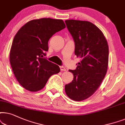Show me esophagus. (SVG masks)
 Here are the masks:
<instances>
[{
  "label": "esophagus",
  "mask_w": 125,
  "mask_h": 125,
  "mask_svg": "<svg viewBox=\"0 0 125 125\" xmlns=\"http://www.w3.org/2000/svg\"><path fill=\"white\" fill-rule=\"evenodd\" d=\"M60 69H61V71H66V68L64 67V66H60Z\"/></svg>",
  "instance_id": "esophagus-1"
}]
</instances>
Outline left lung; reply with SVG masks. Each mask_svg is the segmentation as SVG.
<instances>
[{"instance_id": "left-lung-1", "label": "left lung", "mask_w": 125, "mask_h": 125, "mask_svg": "<svg viewBox=\"0 0 125 125\" xmlns=\"http://www.w3.org/2000/svg\"><path fill=\"white\" fill-rule=\"evenodd\" d=\"M68 30L75 43V55L81 59L74 70H69L74 78L65 85L70 98L83 101L92 95L106 75L109 61V47L104 34L88 21L66 20Z\"/></svg>"}]
</instances>
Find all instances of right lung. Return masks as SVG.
I'll list each match as a JSON object with an SVG mask.
<instances>
[{
    "label": "right lung",
    "mask_w": 125,
    "mask_h": 125,
    "mask_svg": "<svg viewBox=\"0 0 125 125\" xmlns=\"http://www.w3.org/2000/svg\"><path fill=\"white\" fill-rule=\"evenodd\" d=\"M66 27L62 19L42 18L25 24L15 36L10 61L21 85L30 91L42 89L60 68L46 59L48 42L53 35Z\"/></svg>",
    "instance_id": "add662e5"
}]
</instances>
